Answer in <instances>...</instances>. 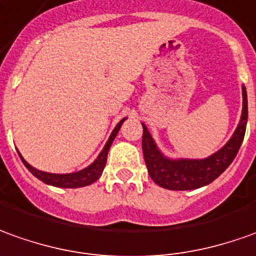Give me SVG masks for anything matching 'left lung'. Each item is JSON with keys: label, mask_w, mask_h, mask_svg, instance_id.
<instances>
[{"label": "left lung", "mask_w": 256, "mask_h": 256, "mask_svg": "<svg viewBox=\"0 0 256 256\" xmlns=\"http://www.w3.org/2000/svg\"><path fill=\"white\" fill-rule=\"evenodd\" d=\"M248 120L246 90L242 86L241 120L228 142L223 148L203 160H171L158 150L150 132L142 124V154L151 179L161 188L170 190H190L208 185L223 174L237 156L242 144Z\"/></svg>", "instance_id": "left-lung-1"}]
</instances>
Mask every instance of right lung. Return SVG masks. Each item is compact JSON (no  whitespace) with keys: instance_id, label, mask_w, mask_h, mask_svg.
<instances>
[{"instance_id":"1","label":"right lung","mask_w":256,"mask_h":256,"mask_svg":"<svg viewBox=\"0 0 256 256\" xmlns=\"http://www.w3.org/2000/svg\"><path fill=\"white\" fill-rule=\"evenodd\" d=\"M124 120H126V118H124V119H122V120L116 124V128H114L112 134H110V137H109V140L106 142L105 147H104V150L100 151V154L98 156V158H96V160H95L90 166H86V168L81 170V171L72 172V174H50V172H43V171H39V170H36V168H33L32 165L28 164L20 154H19V157H20V160H22V162L25 164L26 168L32 172L36 178L40 179L42 182H44V184H48V185H53V186H57V188L88 186V185L94 184L95 180H98L99 176L102 175V171H104V168H105V165H106L108 151H109V148H110V146H112V142H114V137H116V134L119 133V130H120L122 124H123V122Z\"/></svg>"}]
</instances>
